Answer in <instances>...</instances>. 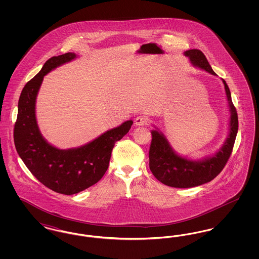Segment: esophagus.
Returning a JSON list of instances; mask_svg holds the SVG:
<instances>
[{"mask_svg": "<svg viewBox=\"0 0 259 259\" xmlns=\"http://www.w3.org/2000/svg\"><path fill=\"white\" fill-rule=\"evenodd\" d=\"M148 123V116L146 115H138L135 118V124L138 126H143Z\"/></svg>", "mask_w": 259, "mask_h": 259, "instance_id": "obj_1", "label": "esophagus"}]
</instances>
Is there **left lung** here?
<instances>
[{
	"instance_id": "left-lung-1",
	"label": "left lung",
	"mask_w": 259,
	"mask_h": 259,
	"mask_svg": "<svg viewBox=\"0 0 259 259\" xmlns=\"http://www.w3.org/2000/svg\"><path fill=\"white\" fill-rule=\"evenodd\" d=\"M185 55L199 68L214 74L204 53L199 50H187ZM225 92L230 107V134L220 151L208 159L193 162L177 155L165 137L152 131V141L149 149V168L153 176L164 185L178 188H188L204 185L213 180L225 167L229 159L238 132V114L229 87L223 79Z\"/></svg>"
}]
</instances>
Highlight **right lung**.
<instances>
[{"label":"right lung","mask_w":259,"mask_h":259,"mask_svg":"<svg viewBox=\"0 0 259 259\" xmlns=\"http://www.w3.org/2000/svg\"><path fill=\"white\" fill-rule=\"evenodd\" d=\"M74 58L75 54L72 52L51 57L40 72L25 84L13 129L15 148L29 171L45 186L65 195L78 193L98 183L109 168L114 144L129 132L133 124L128 120L74 149L62 150L46 142L39 133L35 115L38 88L44 76L52 69Z\"/></svg>","instance_id":"add662e5"}]
</instances>
